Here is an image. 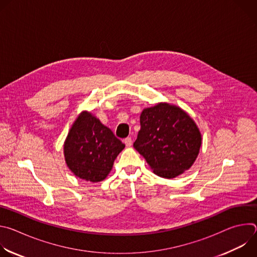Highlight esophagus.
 Listing matches in <instances>:
<instances>
[{"mask_svg": "<svg viewBox=\"0 0 257 257\" xmlns=\"http://www.w3.org/2000/svg\"><path fill=\"white\" fill-rule=\"evenodd\" d=\"M124 142L126 144V146H131L132 145V138L131 137H127L124 139Z\"/></svg>", "mask_w": 257, "mask_h": 257, "instance_id": "esophagus-1", "label": "esophagus"}]
</instances>
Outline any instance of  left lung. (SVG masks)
Masks as SVG:
<instances>
[{"label": "left lung", "instance_id": "8db88e82", "mask_svg": "<svg viewBox=\"0 0 257 257\" xmlns=\"http://www.w3.org/2000/svg\"><path fill=\"white\" fill-rule=\"evenodd\" d=\"M133 146L156 175L172 179L194 164L201 146V134L181 107L160 102L142 111L140 130Z\"/></svg>", "mask_w": 257, "mask_h": 257}]
</instances>
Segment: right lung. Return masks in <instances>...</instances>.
Segmentation results:
<instances>
[{"label": "right lung", "mask_w": 257, "mask_h": 257, "mask_svg": "<svg viewBox=\"0 0 257 257\" xmlns=\"http://www.w3.org/2000/svg\"><path fill=\"white\" fill-rule=\"evenodd\" d=\"M125 144L91 113L83 111L73 123L64 143L68 168L76 177L100 182L111 172Z\"/></svg>", "instance_id": "right-lung-1"}]
</instances>
